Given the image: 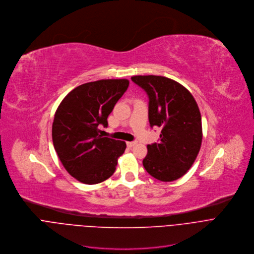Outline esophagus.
Segmentation results:
<instances>
[{
  "mask_svg": "<svg viewBox=\"0 0 254 254\" xmlns=\"http://www.w3.org/2000/svg\"><path fill=\"white\" fill-rule=\"evenodd\" d=\"M136 141H132V142H127V146L128 147H133L134 145H136Z\"/></svg>",
  "mask_w": 254,
  "mask_h": 254,
  "instance_id": "34e87169",
  "label": "esophagus"
}]
</instances>
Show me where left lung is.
I'll return each instance as SVG.
<instances>
[{
	"mask_svg": "<svg viewBox=\"0 0 254 254\" xmlns=\"http://www.w3.org/2000/svg\"><path fill=\"white\" fill-rule=\"evenodd\" d=\"M131 80L148 95L150 126L161 128L160 141L147 145L146 171L160 181L182 177L194 163L202 142L201 114L191 93L178 82L162 76H133Z\"/></svg>",
	"mask_w": 254,
	"mask_h": 254,
	"instance_id": "1",
	"label": "left lung"
}]
</instances>
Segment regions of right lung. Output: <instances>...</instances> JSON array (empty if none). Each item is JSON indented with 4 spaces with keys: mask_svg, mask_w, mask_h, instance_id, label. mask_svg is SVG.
<instances>
[{
    "mask_svg": "<svg viewBox=\"0 0 254 254\" xmlns=\"http://www.w3.org/2000/svg\"><path fill=\"white\" fill-rule=\"evenodd\" d=\"M129 86L127 79L99 80L73 89L60 103L52 126L58 157L68 173L85 184L103 182L113 175L124 141L103 137L99 126Z\"/></svg>",
    "mask_w": 254,
    "mask_h": 254,
    "instance_id": "1",
    "label": "right lung"
}]
</instances>
